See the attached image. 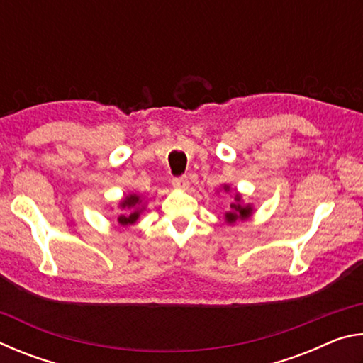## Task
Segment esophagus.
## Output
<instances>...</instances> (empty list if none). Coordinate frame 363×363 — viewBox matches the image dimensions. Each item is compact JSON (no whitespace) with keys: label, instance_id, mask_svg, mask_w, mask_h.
Wrapping results in <instances>:
<instances>
[{"label":"esophagus","instance_id":"1","mask_svg":"<svg viewBox=\"0 0 363 363\" xmlns=\"http://www.w3.org/2000/svg\"><path fill=\"white\" fill-rule=\"evenodd\" d=\"M171 184H173L174 189H181V190H187L189 189V179H187V177H174V179L171 181Z\"/></svg>","mask_w":363,"mask_h":363}]
</instances>
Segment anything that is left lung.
I'll use <instances>...</instances> for the list:
<instances>
[{
	"label": "left lung",
	"mask_w": 363,
	"mask_h": 363,
	"mask_svg": "<svg viewBox=\"0 0 363 363\" xmlns=\"http://www.w3.org/2000/svg\"><path fill=\"white\" fill-rule=\"evenodd\" d=\"M224 190L225 192H229L230 187L224 186ZM251 214H253V208H251V205H243L242 195L237 192L235 196H233V201L230 203V210L225 213V223L233 224L237 223V220H245L248 219Z\"/></svg>",
	"instance_id": "1"
}]
</instances>
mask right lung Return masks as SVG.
<instances>
[{
	"label": "right lung",
	"mask_w": 363,
	"mask_h": 363,
	"mask_svg": "<svg viewBox=\"0 0 363 363\" xmlns=\"http://www.w3.org/2000/svg\"><path fill=\"white\" fill-rule=\"evenodd\" d=\"M140 203H143V200H140V196L136 194H130L125 196V199L120 201V208L125 213L118 216V224L123 227H128L136 223L140 213L144 210V206H140Z\"/></svg>",
	"instance_id": "right-lung-1"
}]
</instances>
